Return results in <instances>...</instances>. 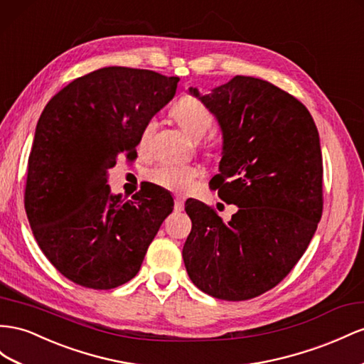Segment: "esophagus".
Wrapping results in <instances>:
<instances>
[{"mask_svg": "<svg viewBox=\"0 0 364 364\" xmlns=\"http://www.w3.org/2000/svg\"><path fill=\"white\" fill-rule=\"evenodd\" d=\"M183 199L182 198H179V196H176V199H174V208L178 210V211H182L183 210Z\"/></svg>", "mask_w": 364, "mask_h": 364, "instance_id": "1", "label": "esophagus"}]
</instances>
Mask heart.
<instances>
[{
    "mask_svg": "<svg viewBox=\"0 0 364 364\" xmlns=\"http://www.w3.org/2000/svg\"><path fill=\"white\" fill-rule=\"evenodd\" d=\"M171 114L174 121L182 127V130L196 141L208 133L214 124V116L211 110L202 101H199L198 97L193 96H183L173 107ZM154 129L156 122L153 119L144 125L141 133V145L149 144ZM146 176H149V179L153 183L162 186V188L183 194L193 188V185L199 176V170L190 165L162 164L150 170Z\"/></svg>",
    "mask_w": 364,
    "mask_h": 364,
    "instance_id": "b5f03b06",
    "label": "heart"
}]
</instances>
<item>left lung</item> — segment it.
<instances>
[{
  "label": "left lung",
  "mask_w": 364,
  "mask_h": 364,
  "mask_svg": "<svg viewBox=\"0 0 364 364\" xmlns=\"http://www.w3.org/2000/svg\"><path fill=\"white\" fill-rule=\"evenodd\" d=\"M222 130V159L211 186L237 205L223 222L186 200L191 232L182 250L191 282L211 297L248 300L279 284L306 251L323 211L317 127L299 100L252 76H234L200 95Z\"/></svg>",
  "instance_id": "obj_1"
}]
</instances>
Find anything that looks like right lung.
<instances>
[{
	"label": "right lung",
	"instance_id": "add662e5",
	"mask_svg": "<svg viewBox=\"0 0 364 364\" xmlns=\"http://www.w3.org/2000/svg\"><path fill=\"white\" fill-rule=\"evenodd\" d=\"M178 76L104 67L58 92L36 124L24 206L38 247L64 277L113 289L141 269L173 199L149 186L122 199L109 170L136 154L144 125L168 104Z\"/></svg>",
	"mask_w": 364,
	"mask_h": 364
}]
</instances>
